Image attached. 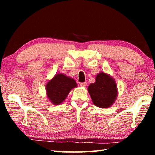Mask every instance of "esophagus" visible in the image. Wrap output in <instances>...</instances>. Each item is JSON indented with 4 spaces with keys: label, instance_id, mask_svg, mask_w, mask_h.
I'll use <instances>...</instances> for the list:
<instances>
[{
    "label": "esophagus",
    "instance_id": "obj_1",
    "mask_svg": "<svg viewBox=\"0 0 155 155\" xmlns=\"http://www.w3.org/2000/svg\"><path fill=\"white\" fill-rule=\"evenodd\" d=\"M86 85H87V83H86V82L80 83V86H81V87H85Z\"/></svg>",
    "mask_w": 155,
    "mask_h": 155
}]
</instances>
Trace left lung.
Listing matches in <instances>:
<instances>
[{
    "instance_id": "8db88e82",
    "label": "left lung",
    "mask_w": 155,
    "mask_h": 155,
    "mask_svg": "<svg viewBox=\"0 0 155 155\" xmlns=\"http://www.w3.org/2000/svg\"><path fill=\"white\" fill-rule=\"evenodd\" d=\"M87 90L94 105L103 109L112 106L118 94L115 79L104 72L96 75L95 83H91Z\"/></svg>"
}]
</instances>
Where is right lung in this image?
Returning <instances> with one entry per match:
<instances>
[{"mask_svg": "<svg viewBox=\"0 0 155 155\" xmlns=\"http://www.w3.org/2000/svg\"><path fill=\"white\" fill-rule=\"evenodd\" d=\"M77 87V84L74 78L58 73L47 82L46 96L52 104L58 105L66 99L70 91Z\"/></svg>", "mask_w": 155, "mask_h": 155, "instance_id": "right-lung-1", "label": "right lung"}]
</instances>
